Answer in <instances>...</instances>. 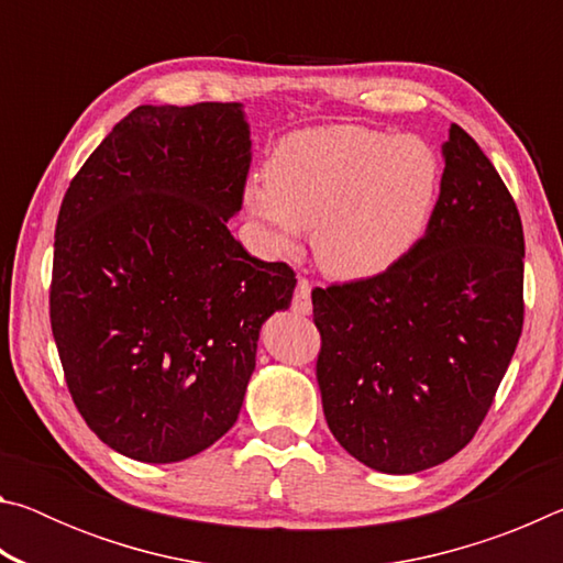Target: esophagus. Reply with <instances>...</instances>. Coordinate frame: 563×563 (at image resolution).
Returning a JSON list of instances; mask_svg holds the SVG:
<instances>
[{"label":"esophagus","mask_w":563,"mask_h":563,"mask_svg":"<svg viewBox=\"0 0 563 563\" xmlns=\"http://www.w3.org/2000/svg\"><path fill=\"white\" fill-rule=\"evenodd\" d=\"M310 290H312L310 280L300 278V280H298V288H295V295H292V310L300 312V316H308V312L312 310Z\"/></svg>","instance_id":"obj_1"}]
</instances>
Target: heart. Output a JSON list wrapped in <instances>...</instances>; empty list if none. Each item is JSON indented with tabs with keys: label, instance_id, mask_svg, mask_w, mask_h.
Here are the masks:
<instances>
[{
	"label": "heart",
	"instance_id": "1",
	"mask_svg": "<svg viewBox=\"0 0 563 563\" xmlns=\"http://www.w3.org/2000/svg\"><path fill=\"white\" fill-rule=\"evenodd\" d=\"M442 158L430 141L357 123L302 129L275 146L245 208L273 253H312L338 280L377 278L402 263L430 228L442 194Z\"/></svg>",
	"mask_w": 563,
	"mask_h": 563
}]
</instances>
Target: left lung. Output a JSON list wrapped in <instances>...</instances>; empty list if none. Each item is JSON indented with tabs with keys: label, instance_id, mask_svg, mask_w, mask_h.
<instances>
[{
	"label": "left lung",
	"instance_id": "obj_1",
	"mask_svg": "<svg viewBox=\"0 0 563 563\" xmlns=\"http://www.w3.org/2000/svg\"><path fill=\"white\" fill-rule=\"evenodd\" d=\"M430 228L377 278L312 290L330 432L385 474L450 460L479 430L523 325V231L497 168L452 123Z\"/></svg>",
	"mask_w": 563,
	"mask_h": 563
}]
</instances>
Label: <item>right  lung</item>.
I'll use <instances>...</instances> for the list:
<instances>
[{"mask_svg": "<svg viewBox=\"0 0 563 563\" xmlns=\"http://www.w3.org/2000/svg\"><path fill=\"white\" fill-rule=\"evenodd\" d=\"M251 129L241 103L139 107L71 178L54 233L49 316L89 430L131 460L170 464L231 430L263 322L295 273L228 231Z\"/></svg>", "mask_w": 563, "mask_h": 563, "instance_id": "add662e5", "label": "right lung"}]
</instances>
